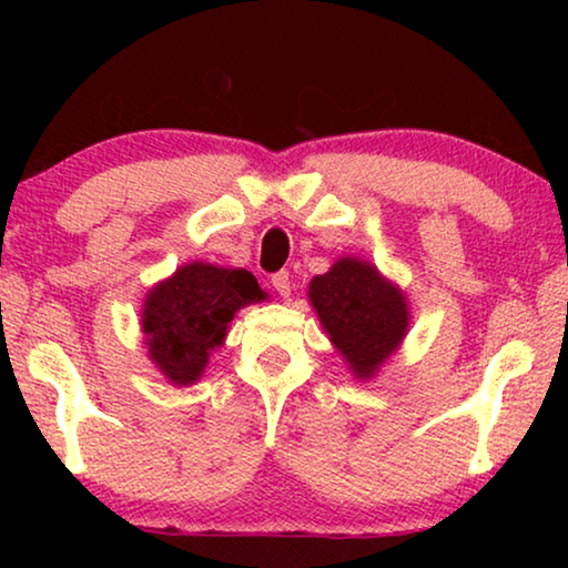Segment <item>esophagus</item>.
Listing matches in <instances>:
<instances>
[{
	"label": "esophagus",
	"instance_id": "obj_1",
	"mask_svg": "<svg viewBox=\"0 0 568 568\" xmlns=\"http://www.w3.org/2000/svg\"><path fill=\"white\" fill-rule=\"evenodd\" d=\"M273 287L281 297H291V275H287V271L273 275Z\"/></svg>",
	"mask_w": 568,
	"mask_h": 568
}]
</instances>
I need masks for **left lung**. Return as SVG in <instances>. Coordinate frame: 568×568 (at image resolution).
Returning a JSON list of instances; mask_svg holds the SVG:
<instances>
[{"label": "left lung", "mask_w": 568, "mask_h": 568, "mask_svg": "<svg viewBox=\"0 0 568 568\" xmlns=\"http://www.w3.org/2000/svg\"><path fill=\"white\" fill-rule=\"evenodd\" d=\"M325 335L358 381L376 378L410 328L408 297L376 265L345 255L307 285Z\"/></svg>", "instance_id": "obj_1"}]
</instances>
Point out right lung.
<instances>
[{
	"mask_svg": "<svg viewBox=\"0 0 568 568\" xmlns=\"http://www.w3.org/2000/svg\"><path fill=\"white\" fill-rule=\"evenodd\" d=\"M267 301L255 275L243 267L185 263L148 291L140 328L148 358L178 388L195 386L220 345L227 325L245 305Z\"/></svg>",
	"mask_w": 568,
	"mask_h": 568,
	"instance_id": "right-lung-1",
	"label": "right lung"
}]
</instances>
